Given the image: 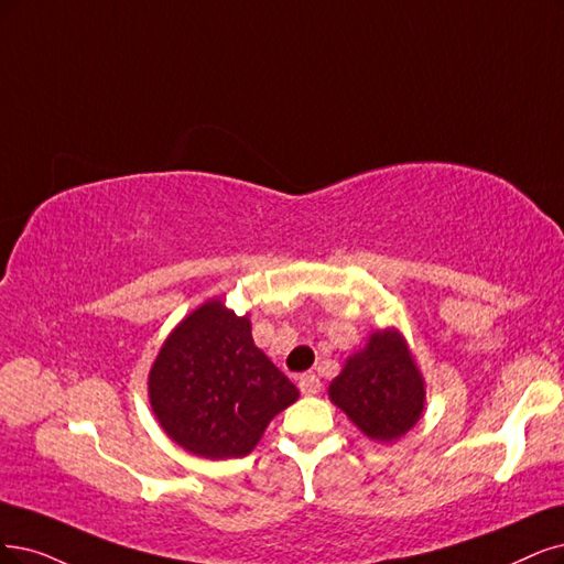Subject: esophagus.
I'll return each mask as SVG.
<instances>
[{"mask_svg":"<svg viewBox=\"0 0 564 564\" xmlns=\"http://www.w3.org/2000/svg\"><path fill=\"white\" fill-rule=\"evenodd\" d=\"M300 390H302V394H318L321 392V379L316 377V373H311V371L302 373V377H300Z\"/></svg>","mask_w":564,"mask_h":564,"instance_id":"1","label":"esophagus"}]
</instances>
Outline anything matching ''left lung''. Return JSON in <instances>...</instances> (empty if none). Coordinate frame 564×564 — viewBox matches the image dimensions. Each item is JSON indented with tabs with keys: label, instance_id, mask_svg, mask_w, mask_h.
I'll use <instances>...</instances> for the list:
<instances>
[{
	"label": "left lung",
	"instance_id": "8db88e82",
	"mask_svg": "<svg viewBox=\"0 0 564 564\" xmlns=\"http://www.w3.org/2000/svg\"><path fill=\"white\" fill-rule=\"evenodd\" d=\"M329 398L369 440L392 442L419 423L425 386L404 339L383 329L348 358L329 386Z\"/></svg>",
	"mask_w": 564,
	"mask_h": 564
}]
</instances>
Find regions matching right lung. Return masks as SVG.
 Instances as JSON below:
<instances>
[{
	"label": "right lung",
	"mask_w": 564,
	"mask_h": 564,
	"mask_svg": "<svg viewBox=\"0 0 564 564\" xmlns=\"http://www.w3.org/2000/svg\"><path fill=\"white\" fill-rule=\"evenodd\" d=\"M151 404L172 440L202 457H243L300 392L250 337L248 318L214 300L164 341L149 377Z\"/></svg>",
	"instance_id": "obj_1"
}]
</instances>
